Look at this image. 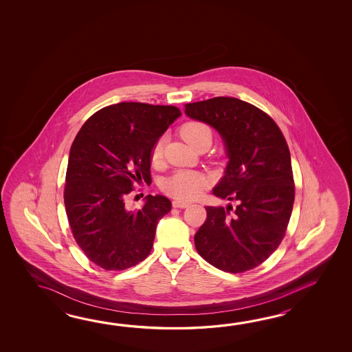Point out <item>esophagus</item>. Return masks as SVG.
I'll return each mask as SVG.
<instances>
[{"label":"esophagus","mask_w":352,"mask_h":352,"mask_svg":"<svg viewBox=\"0 0 352 352\" xmlns=\"http://www.w3.org/2000/svg\"><path fill=\"white\" fill-rule=\"evenodd\" d=\"M173 208H176V209H185V208H188L190 206V204H187V202L179 201V200H175L173 201Z\"/></svg>","instance_id":"esophagus-1"}]
</instances>
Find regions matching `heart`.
Listing matches in <instances>:
<instances>
[{"instance_id": "b5f03b06", "label": "heart", "mask_w": 352, "mask_h": 352, "mask_svg": "<svg viewBox=\"0 0 352 352\" xmlns=\"http://www.w3.org/2000/svg\"><path fill=\"white\" fill-rule=\"evenodd\" d=\"M179 135L194 150L210 147L212 142L211 128L199 120H190L179 128ZM164 155V137H160L151 148V161L157 164ZM210 186V179L204 173L177 170L162 181L161 188L165 194L181 201H191L197 199L205 188Z\"/></svg>"}]
</instances>
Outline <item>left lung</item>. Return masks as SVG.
Segmentation results:
<instances>
[{
    "mask_svg": "<svg viewBox=\"0 0 352 352\" xmlns=\"http://www.w3.org/2000/svg\"><path fill=\"white\" fill-rule=\"evenodd\" d=\"M185 113L224 140L229 162L212 194L238 202L234 210L205 208L196 250L217 270H253L279 247L292 214L294 179L285 135L267 113L238 98L188 103Z\"/></svg>",
    "mask_w": 352,
    "mask_h": 352,
    "instance_id": "obj_1",
    "label": "left lung"
}]
</instances>
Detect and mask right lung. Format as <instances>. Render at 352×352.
Instances as JSON below:
<instances>
[{
  "instance_id": "obj_1",
  "label": "right lung",
  "mask_w": 352,
  "mask_h": 352,
  "mask_svg": "<svg viewBox=\"0 0 352 352\" xmlns=\"http://www.w3.org/2000/svg\"><path fill=\"white\" fill-rule=\"evenodd\" d=\"M179 116L173 105L123 102L94 113L75 137L64 204L76 244L98 267L124 270L150 254L157 223L173 204L148 195L132 211L124 200L135 182L150 185L151 148Z\"/></svg>"
}]
</instances>
